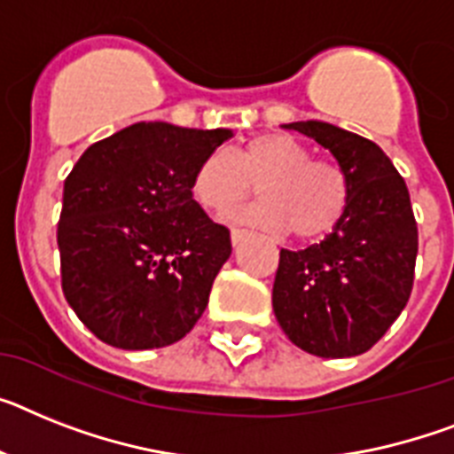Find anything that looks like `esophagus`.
Wrapping results in <instances>:
<instances>
[{
    "label": "esophagus",
    "mask_w": 454,
    "mask_h": 454,
    "mask_svg": "<svg viewBox=\"0 0 454 454\" xmlns=\"http://www.w3.org/2000/svg\"><path fill=\"white\" fill-rule=\"evenodd\" d=\"M247 235H249V231H245V228H231V242H233V247L239 245Z\"/></svg>",
    "instance_id": "esophagus-1"
}]
</instances>
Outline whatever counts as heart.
<instances>
[{"label": "heart", "instance_id": "heart-1", "mask_svg": "<svg viewBox=\"0 0 454 454\" xmlns=\"http://www.w3.org/2000/svg\"><path fill=\"white\" fill-rule=\"evenodd\" d=\"M256 186L261 203L238 216L251 226L293 238L333 233L348 207V177L337 163L311 159L309 147L284 133L247 140L233 156L212 152L198 163L192 196L205 212L228 216Z\"/></svg>", "mask_w": 454, "mask_h": 454}]
</instances>
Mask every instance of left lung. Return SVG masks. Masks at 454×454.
I'll return each mask as SVG.
<instances>
[{"label": "left lung", "instance_id": "obj_1", "mask_svg": "<svg viewBox=\"0 0 454 454\" xmlns=\"http://www.w3.org/2000/svg\"><path fill=\"white\" fill-rule=\"evenodd\" d=\"M333 152L350 184L344 219L318 245L281 249L272 307L293 344L318 357H353L397 321L413 291L418 223L409 189L372 140L327 121H293Z\"/></svg>", "mask_w": 454, "mask_h": 454}]
</instances>
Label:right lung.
<instances>
[{
	"instance_id": "right-lung-1",
	"label": "right lung",
	"mask_w": 454,
	"mask_h": 454,
	"mask_svg": "<svg viewBox=\"0 0 454 454\" xmlns=\"http://www.w3.org/2000/svg\"><path fill=\"white\" fill-rule=\"evenodd\" d=\"M231 129L138 121L90 145L64 180L62 291L101 341L161 348L207 307L231 231L193 200V170Z\"/></svg>"
}]
</instances>
